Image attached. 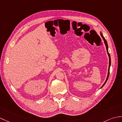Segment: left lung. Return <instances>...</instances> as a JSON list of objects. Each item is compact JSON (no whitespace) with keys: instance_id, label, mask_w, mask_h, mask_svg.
Instances as JSON below:
<instances>
[{"instance_id":"obj_1","label":"left lung","mask_w":122,"mask_h":122,"mask_svg":"<svg viewBox=\"0 0 122 122\" xmlns=\"http://www.w3.org/2000/svg\"><path fill=\"white\" fill-rule=\"evenodd\" d=\"M101 36L102 37L103 41H104V44H105L106 45V49H107V55H108L109 56V70H108V73H107V79L105 81V82H104V83L103 84V85L102 86H101V87L100 88H101L104 85H105V84L106 83V82L107 81V80H108V78H109V73H110V66H111V58H110V53H109V51H108V45H107V41H106V39H105V38L104 37V36H103L102 34L101 33Z\"/></svg>"}]
</instances>
